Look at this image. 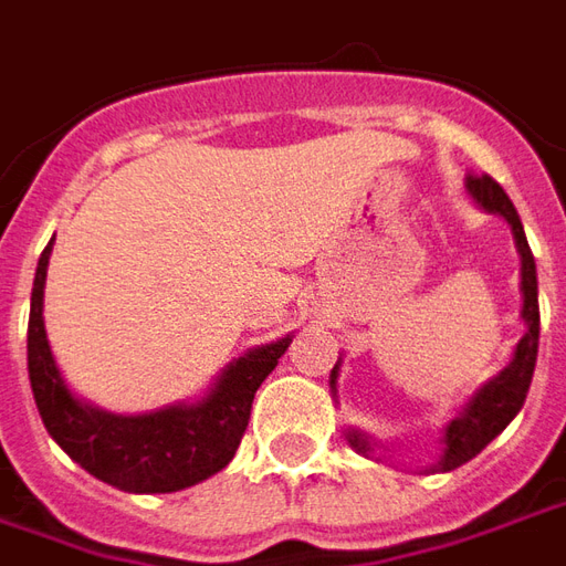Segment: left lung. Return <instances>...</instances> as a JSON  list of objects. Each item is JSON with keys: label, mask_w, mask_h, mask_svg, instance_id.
Instances as JSON below:
<instances>
[{"label": "left lung", "mask_w": 566, "mask_h": 566, "mask_svg": "<svg viewBox=\"0 0 566 566\" xmlns=\"http://www.w3.org/2000/svg\"><path fill=\"white\" fill-rule=\"evenodd\" d=\"M467 197L473 199L475 206L488 214H500L503 221L510 223L512 239H515V251H518V260H522V282H518V291H522V321H524V336L512 348V357L506 367L500 369L494 379H488L482 388H475L470 394V400L451 416V421L442 427V437H439V451L437 463L430 467V473H449V470H458L461 463L473 461L479 451L485 449L488 442L494 437H500L512 418L522 412L524 397H527V388H531V379H534L536 367V348H539V300H536V263L534 254H531V245H527V235H524L522 218L512 206V199L506 197V190L491 178V175H467ZM339 367H343V357L336 360V367L331 369V397L333 403H339V394H336V379H339ZM348 446L364 454V458H381L376 454L379 449H385L379 439L364 433L360 427H345L343 430Z\"/></svg>", "instance_id": "obj_1"}]
</instances>
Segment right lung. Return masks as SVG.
I'll return each instance as SVG.
<instances>
[{"instance_id":"right-lung-1","label":"right lung","mask_w":566,"mask_h":566,"mask_svg":"<svg viewBox=\"0 0 566 566\" xmlns=\"http://www.w3.org/2000/svg\"><path fill=\"white\" fill-rule=\"evenodd\" d=\"M51 251L54 239L35 266L27 333L32 397L51 439L99 482L129 494H172L221 473L242 442L254 394L279 367L294 333L233 357L197 400L139 416L108 412L69 388L48 343L44 282Z\"/></svg>"}]
</instances>
